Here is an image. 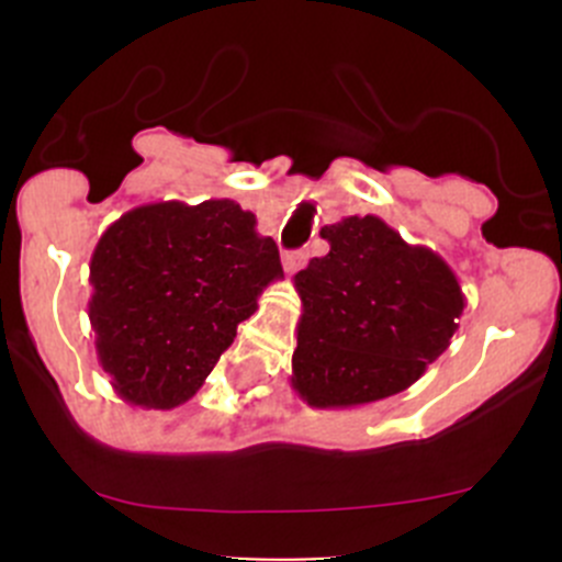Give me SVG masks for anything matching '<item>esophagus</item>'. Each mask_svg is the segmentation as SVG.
Returning a JSON list of instances; mask_svg holds the SVG:
<instances>
[{"instance_id": "34e87169", "label": "esophagus", "mask_w": 562, "mask_h": 562, "mask_svg": "<svg viewBox=\"0 0 562 562\" xmlns=\"http://www.w3.org/2000/svg\"><path fill=\"white\" fill-rule=\"evenodd\" d=\"M304 263H307V249H285L282 252V266L288 271H299Z\"/></svg>"}]
</instances>
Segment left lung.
<instances>
[{
	"mask_svg": "<svg viewBox=\"0 0 562 562\" xmlns=\"http://www.w3.org/2000/svg\"><path fill=\"white\" fill-rule=\"evenodd\" d=\"M321 236L328 252L296 274L304 315L293 389L315 407L367 405L407 389L454 337L464 307L454 271L372 214Z\"/></svg>",
	"mask_w": 562,
	"mask_h": 562,
	"instance_id": "1",
	"label": "left lung"
}]
</instances>
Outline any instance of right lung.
<instances>
[{"label": "right lung", "instance_id": "obj_1", "mask_svg": "<svg viewBox=\"0 0 562 562\" xmlns=\"http://www.w3.org/2000/svg\"><path fill=\"white\" fill-rule=\"evenodd\" d=\"M89 271V317L113 389L133 405L173 407L201 389L282 263L239 203L171 201L116 220Z\"/></svg>", "mask_w": 562, "mask_h": 562}]
</instances>
